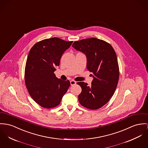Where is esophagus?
<instances>
[{"label": "esophagus", "mask_w": 148, "mask_h": 148, "mask_svg": "<svg viewBox=\"0 0 148 148\" xmlns=\"http://www.w3.org/2000/svg\"><path fill=\"white\" fill-rule=\"evenodd\" d=\"M76 83H77L76 82L74 81V80H72L70 81V84H71V86L75 85V84H76Z\"/></svg>", "instance_id": "esophagus-1"}]
</instances>
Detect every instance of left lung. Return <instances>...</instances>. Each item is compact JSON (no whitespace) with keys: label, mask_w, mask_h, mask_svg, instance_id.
I'll list each match as a JSON object with an SVG mask.
<instances>
[{"label":"left lung","mask_w":148,"mask_h":148,"mask_svg":"<svg viewBox=\"0 0 148 148\" xmlns=\"http://www.w3.org/2000/svg\"><path fill=\"white\" fill-rule=\"evenodd\" d=\"M72 47L82 52L87 57V69L93 73L91 86L84 82H78L82 88L78 96L84 107L96 110L108 102L116 90L119 70L116 53L106 42L96 38L75 42Z\"/></svg>","instance_id":"1"}]
</instances>
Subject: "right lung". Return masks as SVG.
I'll list each match as a JSON object with an SVG mask.
<instances>
[{
    "mask_svg": "<svg viewBox=\"0 0 148 148\" xmlns=\"http://www.w3.org/2000/svg\"><path fill=\"white\" fill-rule=\"evenodd\" d=\"M72 43L55 37L37 42L30 50L25 69V84L32 99L43 108L58 106L70 86L69 80L58 79L54 71Z\"/></svg>",
    "mask_w": 148,
    "mask_h": 148,
    "instance_id": "right-lung-1",
    "label": "right lung"
}]
</instances>
